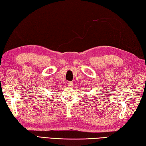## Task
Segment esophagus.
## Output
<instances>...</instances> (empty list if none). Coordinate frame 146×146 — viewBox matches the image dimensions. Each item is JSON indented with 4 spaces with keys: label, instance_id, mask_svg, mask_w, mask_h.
I'll return each mask as SVG.
<instances>
[{
    "label": "esophagus",
    "instance_id": "34e87169",
    "mask_svg": "<svg viewBox=\"0 0 146 146\" xmlns=\"http://www.w3.org/2000/svg\"><path fill=\"white\" fill-rule=\"evenodd\" d=\"M67 86H72V85H73V83H72V82L68 81V82H67Z\"/></svg>",
    "mask_w": 146,
    "mask_h": 146
}]
</instances>
